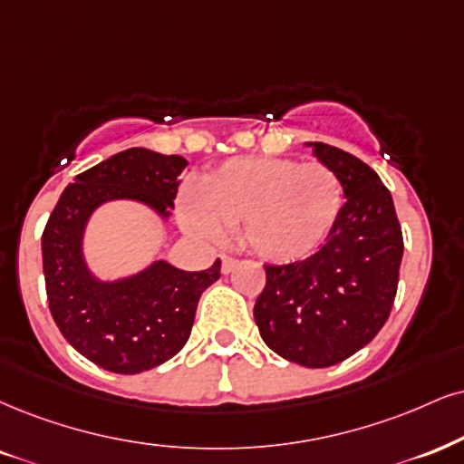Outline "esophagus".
Returning <instances> with one entry per match:
<instances>
[{"mask_svg": "<svg viewBox=\"0 0 464 464\" xmlns=\"http://www.w3.org/2000/svg\"><path fill=\"white\" fill-rule=\"evenodd\" d=\"M237 265H238V260L237 258H232V256H221V273H232L234 268H237Z\"/></svg>", "mask_w": 464, "mask_h": 464, "instance_id": "obj_1", "label": "esophagus"}]
</instances>
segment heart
<instances>
[{
    "label": "heart",
    "instance_id": "1",
    "mask_svg": "<svg viewBox=\"0 0 464 464\" xmlns=\"http://www.w3.org/2000/svg\"><path fill=\"white\" fill-rule=\"evenodd\" d=\"M344 202V182L329 165L245 157L206 174L199 193L187 188L179 210L199 238L215 241L230 227L258 258L293 262L327 241Z\"/></svg>",
    "mask_w": 464,
    "mask_h": 464
}]
</instances>
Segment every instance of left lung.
I'll list each match as a JSON object with an SVG mask.
<instances>
[{"mask_svg":"<svg viewBox=\"0 0 464 464\" xmlns=\"http://www.w3.org/2000/svg\"><path fill=\"white\" fill-rule=\"evenodd\" d=\"M310 146L344 182V210L310 258L265 265L266 284L254 318L265 344L279 357L329 368L374 340L390 318L404 241L379 174L340 148Z\"/></svg>","mask_w":464,"mask_h":464,"instance_id":"obj_1","label":"left lung"}]
</instances>
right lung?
Returning <instances> with one entry per match:
<instances>
[{
	"label": "right lung",
	"instance_id": "add662e5",
	"mask_svg": "<svg viewBox=\"0 0 464 464\" xmlns=\"http://www.w3.org/2000/svg\"><path fill=\"white\" fill-rule=\"evenodd\" d=\"M187 161L176 154L129 148L74 176L43 232V271L51 316L74 351L107 372L137 374L174 357L191 335L199 296L221 277L157 262L137 277L101 284L82 258V234L96 206L116 198L174 206Z\"/></svg>",
	"mask_w": 464,
	"mask_h": 464
}]
</instances>
